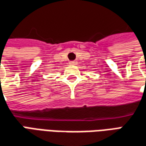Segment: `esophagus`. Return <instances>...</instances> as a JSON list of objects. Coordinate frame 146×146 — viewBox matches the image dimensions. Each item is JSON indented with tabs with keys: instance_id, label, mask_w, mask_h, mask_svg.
Wrapping results in <instances>:
<instances>
[{
	"instance_id": "esophagus-1",
	"label": "esophagus",
	"mask_w": 146,
	"mask_h": 146,
	"mask_svg": "<svg viewBox=\"0 0 146 146\" xmlns=\"http://www.w3.org/2000/svg\"><path fill=\"white\" fill-rule=\"evenodd\" d=\"M70 65H76V61H71V62H70Z\"/></svg>"
}]
</instances>
